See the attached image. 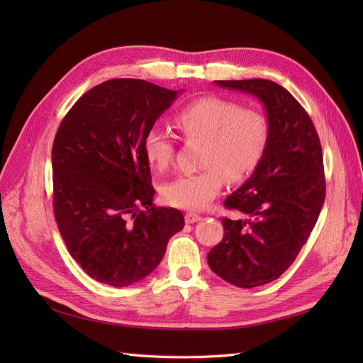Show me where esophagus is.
<instances>
[{"label": "esophagus", "mask_w": 363, "mask_h": 363, "mask_svg": "<svg viewBox=\"0 0 363 363\" xmlns=\"http://www.w3.org/2000/svg\"><path fill=\"white\" fill-rule=\"evenodd\" d=\"M201 219V216L199 215V213H194V212H189V213H186V216H184V221L188 223V224H194V223H199Z\"/></svg>", "instance_id": "esophagus-1"}]
</instances>
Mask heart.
<instances>
[{
    "instance_id": "b5f03b06",
    "label": "heart",
    "mask_w": 363,
    "mask_h": 363,
    "mask_svg": "<svg viewBox=\"0 0 363 363\" xmlns=\"http://www.w3.org/2000/svg\"><path fill=\"white\" fill-rule=\"evenodd\" d=\"M175 125L186 140H201L200 164L195 174H184L162 188L169 206L201 211L230 183L247 180L265 156L271 127L268 116L219 96H203L175 113ZM151 168L167 169L174 159V136L160 125L151 127L142 140Z\"/></svg>"
}]
</instances>
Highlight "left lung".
<instances>
[{"instance_id": "8db88e82", "label": "left lung", "mask_w": 363, "mask_h": 363, "mask_svg": "<svg viewBox=\"0 0 363 363\" xmlns=\"http://www.w3.org/2000/svg\"><path fill=\"white\" fill-rule=\"evenodd\" d=\"M218 86L257 96L271 136L259 168L224 206V238L207 255L211 269L238 288L279 279L309 239L325 200L321 142L303 106L271 80H219Z\"/></svg>"}]
</instances>
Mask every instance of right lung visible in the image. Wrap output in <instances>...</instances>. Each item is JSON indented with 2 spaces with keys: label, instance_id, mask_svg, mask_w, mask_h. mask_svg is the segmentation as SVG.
<instances>
[{
  "label": "right lung",
  "instance_id": "1",
  "mask_svg": "<svg viewBox=\"0 0 363 363\" xmlns=\"http://www.w3.org/2000/svg\"><path fill=\"white\" fill-rule=\"evenodd\" d=\"M177 92L113 79L82 95L54 138L52 208L69 255L96 281L124 288L155 271L183 213L156 207L142 140Z\"/></svg>",
  "mask_w": 363,
  "mask_h": 363
}]
</instances>
